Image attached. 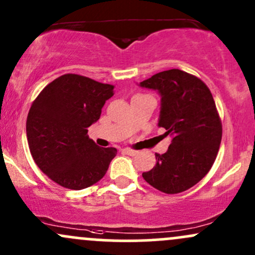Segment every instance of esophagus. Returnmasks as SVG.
Wrapping results in <instances>:
<instances>
[{
	"mask_svg": "<svg viewBox=\"0 0 255 255\" xmlns=\"http://www.w3.org/2000/svg\"><path fill=\"white\" fill-rule=\"evenodd\" d=\"M123 152L127 153V155H129V156H134V155H136V153H138V151L129 149V147H126V149H123Z\"/></svg>",
	"mask_w": 255,
	"mask_h": 255,
	"instance_id": "1",
	"label": "esophagus"
}]
</instances>
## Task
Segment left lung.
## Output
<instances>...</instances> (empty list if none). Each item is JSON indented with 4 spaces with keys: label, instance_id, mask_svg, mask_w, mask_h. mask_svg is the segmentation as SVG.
I'll use <instances>...</instances> for the list:
<instances>
[{
    "label": "left lung",
    "instance_id": "8db88e82",
    "mask_svg": "<svg viewBox=\"0 0 255 255\" xmlns=\"http://www.w3.org/2000/svg\"><path fill=\"white\" fill-rule=\"evenodd\" d=\"M139 86L159 93L158 127L172 136L167 152L156 153V166L142 178L164 194L185 191L209 172L219 151L223 127L213 96L203 81L179 69L158 72Z\"/></svg>",
    "mask_w": 255,
    "mask_h": 255
}]
</instances>
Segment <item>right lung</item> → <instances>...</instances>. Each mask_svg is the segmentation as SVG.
<instances>
[{"label": "right lung", "instance_id": "obj_1", "mask_svg": "<svg viewBox=\"0 0 255 255\" xmlns=\"http://www.w3.org/2000/svg\"><path fill=\"white\" fill-rule=\"evenodd\" d=\"M113 96V85L66 74L33 100L26 120L30 152L38 168L60 186L82 190L105 175L117 150L99 147L87 133Z\"/></svg>", "mask_w": 255, "mask_h": 255}]
</instances>
